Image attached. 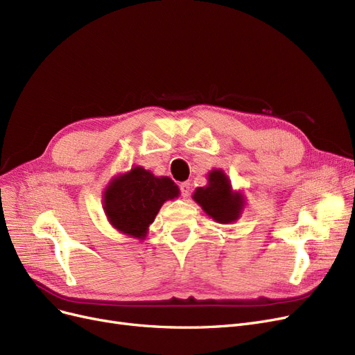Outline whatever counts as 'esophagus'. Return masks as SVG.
<instances>
[{
    "label": "esophagus",
    "mask_w": 355,
    "mask_h": 355,
    "mask_svg": "<svg viewBox=\"0 0 355 355\" xmlns=\"http://www.w3.org/2000/svg\"><path fill=\"white\" fill-rule=\"evenodd\" d=\"M180 191H181L182 198H189L190 191H191V184H190V182L189 181L181 182V184H180Z\"/></svg>",
    "instance_id": "34e87169"
}]
</instances>
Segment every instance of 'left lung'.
Instances as JSON below:
<instances>
[{
	"label": "left lung",
	"instance_id": "1",
	"mask_svg": "<svg viewBox=\"0 0 355 355\" xmlns=\"http://www.w3.org/2000/svg\"><path fill=\"white\" fill-rule=\"evenodd\" d=\"M193 199L220 224L237 219L243 209L241 194L232 191L227 175L219 169L209 174V184L196 190Z\"/></svg>",
	"mask_w": 355,
	"mask_h": 355
}]
</instances>
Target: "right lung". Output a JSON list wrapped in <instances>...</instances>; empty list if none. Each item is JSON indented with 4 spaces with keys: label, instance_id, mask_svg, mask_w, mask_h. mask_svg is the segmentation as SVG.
Masks as SVG:
<instances>
[{
    "label": "right lung",
    "instance_id": "1",
    "mask_svg": "<svg viewBox=\"0 0 355 355\" xmlns=\"http://www.w3.org/2000/svg\"><path fill=\"white\" fill-rule=\"evenodd\" d=\"M178 196L168 177H155L141 166L112 180L105 191L103 209L111 224L124 234L143 239L165 200Z\"/></svg>",
    "mask_w": 355,
    "mask_h": 355
}]
</instances>
